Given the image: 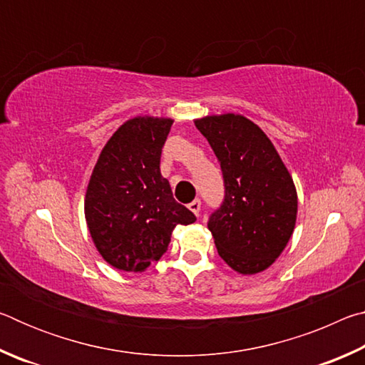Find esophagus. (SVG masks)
Returning <instances> with one entry per match:
<instances>
[{"instance_id": "obj_1", "label": "esophagus", "mask_w": 365, "mask_h": 365, "mask_svg": "<svg viewBox=\"0 0 365 365\" xmlns=\"http://www.w3.org/2000/svg\"><path fill=\"white\" fill-rule=\"evenodd\" d=\"M188 209L193 214H196V215H200V211H201V201L200 200H193L188 205Z\"/></svg>"}]
</instances>
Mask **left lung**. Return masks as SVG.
Instances as JSON below:
<instances>
[{
    "instance_id": "obj_1",
    "label": "left lung",
    "mask_w": 365,
    "mask_h": 365,
    "mask_svg": "<svg viewBox=\"0 0 365 365\" xmlns=\"http://www.w3.org/2000/svg\"><path fill=\"white\" fill-rule=\"evenodd\" d=\"M220 163L225 196L209 217L219 256L240 274L270 267L292 238L298 196L275 146L238 114L195 120Z\"/></svg>"
}]
</instances>
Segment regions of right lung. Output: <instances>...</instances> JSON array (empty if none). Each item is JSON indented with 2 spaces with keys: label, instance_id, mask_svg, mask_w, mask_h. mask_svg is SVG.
Instances as JSON below:
<instances>
[{
  "label": "right lung",
  "instance_id": "add662e5",
  "mask_svg": "<svg viewBox=\"0 0 365 365\" xmlns=\"http://www.w3.org/2000/svg\"><path fill=\"white\" fill-rule=\"evenodd\" d=\"M174 120L135 117L117 128L98 158L85 196V219L104 261L143 272L159 261L177 225L196 220L160 175V153Z\"/></svg>",
  "mask_w": 365,
  "mask_h": 365
}]
</instances>
